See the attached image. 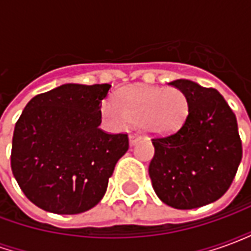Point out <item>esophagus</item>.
I'll use <instances>...</instances> for the list:
<instances>
[{"instance_id": "1", "label": "esophagus", "mask_w": 251, "mask_h": 251, "mask_svg": "<svg viewBox=\"0 0 251 251\" xmlns=\"http://www.w3.org/2000/svg\"><path fill=\"white\" fill-rule=\"evenodd\" d=\"M140 140H141V137L138 136V134H130V136H129V142H130L131 147H134Z\"/></svg>"}]
</instances>
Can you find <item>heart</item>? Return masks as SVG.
Segmentation results:
<instances>
[{"mask_svg":"<svg viewBox=\"0 0 251 251\" xmlns=\"http://www.w3.org/2000/svg\"><path fill=\"white\" fill-rule=\"evenodd\" d=\"M188 110V99L181 90L152 86L125 88L118 94V102L109 98L100 107L111 126L124 127L134 122L152 136L177 130L187 120Z\"/></svg>","mask_w":251,"mask_h":251,"instance_id":"obj_1","label":"heart"}]
</instances>
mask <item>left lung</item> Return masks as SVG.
Wrapping results in <instances>:
<instances>
[{"mask_svg": "<svg viewBox=\"0 0 251 251\" xmlns=\"http://www.w3.org/2000/svg\"><path fill=\"white\" fill-rule=\"evenodd\" d=\"M169 84L188 99V117L171 136L152 140L149 176L165 204L191 210L226 194L242 160L235 114L215 88L187 79Z\"/></svg>", "mask_w": 251, "mask_h": 251, "instance_id": "obj_1", "label": "left lung"}]
</instances>
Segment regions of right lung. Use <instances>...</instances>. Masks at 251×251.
<instances>
[{
    "label": "right lung",
    "mask_w": 251,
    "mask_h": 251,
    "mask_svg": "<svg viewBox=\"0 0 251 251\" xmlns=\"http://www.w3.org/2000/svg\"><path fill=\"white\" fill-rule=\"evenodd\" d=\"M111 84L67 83L25 106L12 141V172L41 210L74 215L106 194L115 164L129 149L127 134L99 129Z\"/></svg>",
    "instance_id": "add662e5"
}]
</instances>
